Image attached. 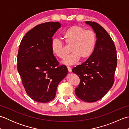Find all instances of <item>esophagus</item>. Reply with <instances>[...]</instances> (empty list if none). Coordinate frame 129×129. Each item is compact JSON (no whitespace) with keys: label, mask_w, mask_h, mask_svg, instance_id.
<instances>
[{"label":"esophagus","mask_w":129,"mask_h":129,"mask_svg":"<svg viewBox=\"0 0 129 129\" xmlns=\"http://www.w3.org/2000/svg\"><path fill=\"white\" fill-rule=\"evenodd\" d=\"M67 68H68V72H69V73H71V72H72V69H71V68H70V67H67Z\"/></svg>","instance_id":"1"}]
</instances>
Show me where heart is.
<instances>
[{
	"mask_svg": "<svg viewBox=\"0 0 129 129\" xmlns=\"http://www.w3.org/2000/svg\"><path fill=\"white\" fill-rule=\"evenodd\" d=\"M65 43L71 46L72 53L62 60L63 64L68 65L76 64L80 58L86 60L90 57L94 52L96 42V37L91 30H85L80 26L69 27L62 34ZM51 49L53 53L59 58L65 55L63 43L59 39H54L51 42Z\"/></svg>",
	"mask_w": 129,
	"mask_h": 129,
	"instance_id": "1",
	"label": "heart"
}]
</instances>
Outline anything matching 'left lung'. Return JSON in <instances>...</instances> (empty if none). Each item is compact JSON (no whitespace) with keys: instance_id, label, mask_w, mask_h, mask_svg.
Segmentation results:
<instances>
[{"instance_id":"8db88e82","label":"left lung","mask_w":129,"mask_h":129,"mask_svg":"<svg viewBox=\"0 0 129 129\" xmlns=\"http://www.w3.org/2000/svg\"><path fill=\"white\" fill-rule=\"evenodd\" d=\"M96 37L95 48L85 61L73 69L80 79L77 97L88 103L101 99L113 86L117 66L116 50L110 35L99 24L86 21Z\"/></svg>"}]
</instances>
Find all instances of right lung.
Returning <instances> with one entry per match:
<instances>
[{
  "label": "right lung",
  "instance_id": "obj_1",
  "mask_svg": "<svg viewBox=\"0 0 129 129\" xmlns=\"http://www.w3.org/2000/svg\"><path fill=\"white\" fill-rule=\"evenodd\" d=\"M59 22L39 24L29 30L21 40L18 54V71L27 94L39 103H47L55 97L59 83L68 70L59 65L51 49V42Z\"/></svg>",
  "mask_w": 129,
  "mask_h": 129
}]
</instances>
